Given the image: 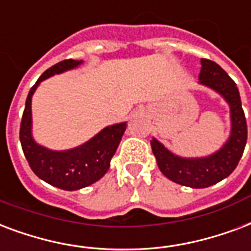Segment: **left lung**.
<instances>
[{"label":"left lung","mask_w":251,"mask_h":251,"mask_svg":"<svg viewBox=\"0 0 251 251\" xmlns=\"http://www.w3.org/2000/svg\"><path fill=\"white\" fill-rule=\"evenodd\" d=\"M200 83L215 89L230 105L232 133L221 150L201 159H184L174 155L156 139L151 141V150L164 176L177 184L191 188H206L227 177L237 167L248 141V125L236 83L229 75L209 59H201Z\"/></svg>","instance_id":"1"}]
</instances>
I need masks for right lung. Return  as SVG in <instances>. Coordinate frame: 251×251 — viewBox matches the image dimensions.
Instances as JSON below:
<instances>
[{
    "label": "right lung",
    "mask_w": 251,
    "mask_h": 251,
    "mask_svg": "<svg viewBox=\"0 0 251 251\" xmlns=\"http://www.w3.org/2000/svg\"><path fill=\"white\" fill-rule=\"evenodd\" d=\"M80 63V60L67 59L50 67L41 75L28 92L19 129L22 150L34 174L46 183L66 191L84 188L104 176L126 129L125 122L109 126L83 146L67 151L49 150L34 142L31 137V97L36 87L53 74L75 68Z\"/></svg>",
    "instance_id": "1"
}]
</instances>
